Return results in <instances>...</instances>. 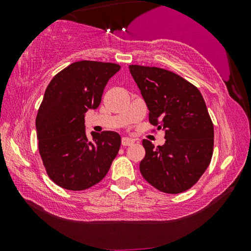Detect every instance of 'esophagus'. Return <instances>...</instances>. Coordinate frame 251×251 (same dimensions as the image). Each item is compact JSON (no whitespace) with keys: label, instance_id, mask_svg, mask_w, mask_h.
<instances>
[{"label":"esophagus","instance_id":"34e87169","mask_svg":"<svg viewBox=\"0 0 251 251\" xmlns=\"http://www.w3.org/2000/svg\"><path fill=\"white\" fill-rule=\"evenodd\" d=\"M121 143H122V146H131L133 144V140L128 138V137H123Z\"/></svg>","mask_w":251,"mask_h":251}]
</instances>
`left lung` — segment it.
Listing matches in <instances>:
<instances>
[{
	"instance_id": "left-lung-1",
	"label": "left lung",
	"mask_w": 251,
	"mask_h": 251,
	"mask_svg": "<svg viewBox=\"0 0 251 251\" xmlns=\"http://www.w3.org/2000/svg\"><path fill=\"white\" fill-rule=\"evenodd\" d=\"M130 73L150 109V123L166 132L162 146L143 140L140 174L163 193L190 190L207 170L214 152V123L201 92L163 68L131 65Z\"/></svg>"
}]
</instances>
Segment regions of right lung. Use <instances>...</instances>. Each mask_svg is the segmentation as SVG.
<instances>
[{
	"instance_id": "1",
	"label": "right lung",
	"mask_w": 251,
	"mask_h": 251,
	"mask_svg": "<svg viewBox=\"0 0 251 251\" xmlns=\"http://www.w3.org/2000/svg\"><path fill=\"white\" fill-rule=\"evenodd\" d=\"M121 66L81 60L57 73L36 115L39 152L48 176L70 191L88 190L108 173L121 145L115 131L85 135L84 113L97 108L109 78Z\"/></svg>"
}]
</instances>
